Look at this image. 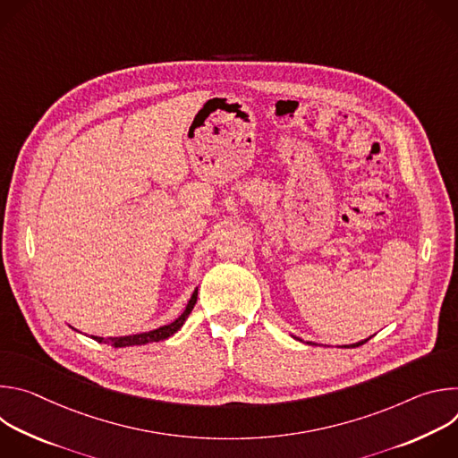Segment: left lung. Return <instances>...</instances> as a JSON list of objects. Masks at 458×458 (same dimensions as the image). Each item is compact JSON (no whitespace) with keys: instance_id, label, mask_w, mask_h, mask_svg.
<instances>
[{"instance_id":"obj_1","label":"left lung","mask_w":458,"mask_h":458,"mask_svg":"<svg viewBox=\"0 0 458 458\" xmlns=\"http://www.w3.org/2000/svg\"><path fill=\"white\" fill-rule=\"evenodd\" d=\"M368 341V339H366ZM366 341H360V343H355V344H350V346H344V348H357V346H360V344H364ZM308 344H311V343H308Z\"/></svg>"}]
</instances>
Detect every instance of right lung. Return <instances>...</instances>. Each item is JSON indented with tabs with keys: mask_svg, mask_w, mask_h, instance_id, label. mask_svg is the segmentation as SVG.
<instances>
[{
	"mask_svg": "<svg viewBox=\"0 0 458 458\" xmlns=\"http://www.w3.org/2000/svg\"><path fill=\"white\" fill-rule=\"evenodd\" d=\"M195 301H198V290H193L184 311L170 324L166 326H161V328L157 330H152V332H145V334H136V335H124V337H110V339H103V337H94V341L98 343H105V344H112L114 348H124V346H141V344H148V343H159V341H165L168 337H172L177 330H181V326L184 324V320L188 318V315L191 313L193 306H195Z\"/></svg>",
	"mask_w": 458,
	"mask_h": 458,
	"instance_id": "add662e5",
	"label": "right lung"
}]
</instances>
